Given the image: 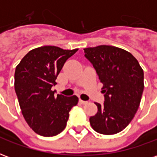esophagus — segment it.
<instances>
[{"label":"esophagus","mask_w":157,"mask_h":157,"mask_svg":"<svg viewBox=\"0 0 157 157\" xmlns=\"http://www.w3.org/2000/svg\"><path fill=\"white\" fill-rule=\"evenodd\" d=\"M80 102H81L82 104H86L88 102H87V101H83L82 99H80Z\"/></svg>","instance_id":"obj_1"}]
</instances>
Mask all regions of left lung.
I'll use <instances>...</instances> for the list:
<instances>
[{
    "mask_svg": "<svg viewBox=\"0 0 157 157\" xmlns=\"http://www.w3.org/2000/svg\"><path fill=\"white\" fill-rule=\"evenodd\" d=\"M103 84L104 102L90 118L92 128L102 135L122 131L135 117L144 90V71L138 60L124 49L110 45L84 48Z\"/></svg>",
    "mask_w": 157,
    "mask_h": 157,
    "instance_id": "left-lung-1",
    "label": "left lung"
}]
</instances>
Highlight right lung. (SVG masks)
<instances>
[{
  "label": "right lung",
  "instance_id": "right-lung-1",
  "mask_svg": "<svg viewBox=\"0 0 157 157\" xmlns=\"http://www.w3.org/2000/svg\"><path fill=\"white\" fill-rule=\"evenodd\" d=\"M78 49L43 46L29 51L15 71V92L22 113L38 135L50 137L65 129L69 112L77 104L76 96L55 95L52 86L63 65Z\"/></svg>",
  "mask_w": 157,
  "mask_h": 157
}]
</instances>
